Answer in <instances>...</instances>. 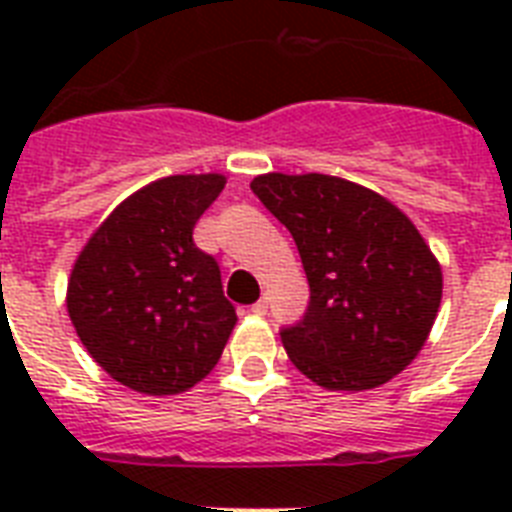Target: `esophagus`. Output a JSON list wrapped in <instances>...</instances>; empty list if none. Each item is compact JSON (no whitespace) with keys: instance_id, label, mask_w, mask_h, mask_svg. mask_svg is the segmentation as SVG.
Wrapping results in <instances>:
<instances>
[{"instance_id":"esophagus-1","label":"esophagus","mask_w":512,"mask_h":512,"mask_svg":"<svg viewBox=\"0 0 512 512\" xmlns=\"http://www.w3.org/2000/svg\"><path fill=\"white\" fill-rule=\"evenodd\" d=\"M252 313H255V316H265V313H268V300H257L255 305H252Z\"/></svg>"}]
</instances>
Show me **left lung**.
Masks as SVG:
<instances>
[{
    "instance_id": "8db88e82",
    "label": "left lung",
    "mask_w": 512,
    "mask_h": 512,
    "mask_svg": "<svg viewBox=\"0 0 512 512\" xmlns=\"http://www.w3.org/2000/svg\"><path fill=\"white\" fill-rule=\"evenodd\" d=\"M255 196L287 225L311 303L281 329L289 361L327 390L380 388L428 340L444 276L409 217L342 177L257 175Z\"/></svg>"
}]
</instances>
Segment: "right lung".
Listing matches in <instances>:
<instances>
[{
	"mask_svg": "<svg viewBox=\"0 0 512 512\" xmlns=\"http://www.w3.org/2000/svg\"><path fill=\"white\" fill-rule=\"evenodd\" d=\"M225 177L170 175L148 183L100 223L79 252L66 305L76 335L116 382L175 396L223 356L236 308L193 225Z\"/></svg>",
	"mask_w": 512,
	"mask_h": 512,
	"instance_id": "add662e5",
	"label": "right lung"
}]
</instances>
